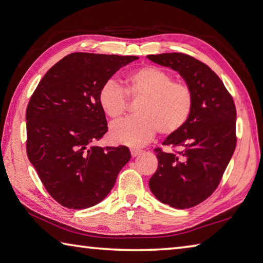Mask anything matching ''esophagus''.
Instances as JSON below:
<instances>
[{
	"label": "esophagus",
	"instance_id": "esophagus-1",
	"mask_svg": "<svg viewBox=\"0 0 263 263\" xmlns=\"http://www.w3.org/2000/svg\"><path fill=\"white\" fill-rule=\"evenodd\" d=\"M141 154V151L140 149H136V148H131V155L133 158L138 157V155Z\"/></svg>",
	"mask_w": 263,
	"mask_h": 263
}]
</instances>
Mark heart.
I'll return each mask as SVG.
<instances>
[{
    "mask_svg": "<svg viewBox=\"0 0 263 263\" xmlns=\"http://www.w3.org/2000/svg\"><path fill=\"white\" fill-rule=\"evenodd\" d=\"M127 97L140 100L137 105L139 116L112 124L109 136L115 144L130 147L147 144L158 131L162 136L179 132L188 123L194 108L190 86L174 81L171 73L153 65L128 74L125 90L114 80L104 82L99 91V104L110 119H117L127 109Z\"/></svg>",
    "mask_w": 263,
    "mask_h": 263,
    "instance_id": "b5f03b06",
    "label": "heart"
}]
</instances>
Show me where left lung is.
Instances as JSON below:
<instances>
[{
  "mask_svg": "<svg viewBox=\"0 0 263 263\" xmlns=\"http://www.w3.org/2000/svg\"><path fill=\"white\" fill-rule=\"evenodd\" d=\"M149 60L179 72L194 92L188 123L155 148L158 169L149 189L160 202L189 209L205 201L219 185L237 145V110L219 77L183 53L149 54Z\"/></svg>",
  "mask_w": 263,
  "mask_h": 263,
  "instance_id": "8db88e82",
  "label": "left lung"
}]
</instances>
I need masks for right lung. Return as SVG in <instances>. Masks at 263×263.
<instances>
[{
	"instance_id": "1",
	"label": "right lung",
	"mask_w": 263,
	"mask_h": 263,
	"mask_svg": "<svg viewBox=\"0 0 263 263\" xmlns=\"http://www.w3.org/2000/svg\"><path fill=\"white\" fill-rule=\"evenodd\" d=\"M135 55L77 52L50 68L26 108V153L44 186L62 206L96 205L131 159L126 146H94L108 131L99 91Z\"/></svg>"
}]
</instances>
